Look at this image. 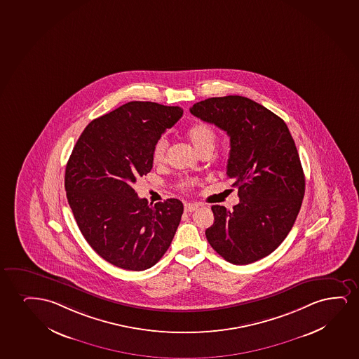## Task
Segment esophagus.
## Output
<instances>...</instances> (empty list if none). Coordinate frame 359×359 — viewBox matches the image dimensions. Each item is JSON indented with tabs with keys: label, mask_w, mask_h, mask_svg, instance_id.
I'll list each match as a JSON object with an SVG mask.
<instances>
[{
	"label": "esophagus",
	"mask_w": 359,
	"mask_h": 359,
	"mask_svg": "<svg viewBox=\"0 0 359 359\" xmlns=\"http://www.w3.org/2000/svg\"><path fill=\"white\" fill-rule=\"evenodd\" d=\"M184 208H185V212H195V210L198 208V205L189 202V203H185Z\"/></svg>",
	"instance_id": "obj_1"
}]
</instances>
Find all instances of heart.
<instances>
[{"label":"heart","instance_id":"1","mask_svg":"<svg viewBox=\"0 0 359 359\" xmlns=\"http://www.w3.org/2000/svg\"><path fill=\"white\" fill-rule=\"evenodd\" d=\"M187 136L198 152H202L203 149H213L217 141L215 129L205 123H196L190 126L187 130ZM167 139L164 136L159 137L152 149V161L154 164L163 163L167 156ZM182 185L187 187H191L192 182H184Z\"/></svg>","mask_w":359,"mask_h":359}]
</instances>
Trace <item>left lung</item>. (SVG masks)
I'll return each mask as SVG.
<instances>
[{"label":"left lung","mask_w":359,"mask_h":359,"mask_svg":"<svg viewBox=\"0 0 359 359\" xmlns=\"http://www.w3.org/2000/svg\"><path fill=\"white\" fill-rule=\"evenodd\" d=\"M190 112L226 131V174L240 198L233 210L212 205L215 223L205 238L233 264L259 261L284 241L302 205L306 182L289 128L280 116L243 96L207 98Z\"/></svg>","instance_id":"1"}]
</instances>
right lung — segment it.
<instances>
[{
	"instance_id": "obj_1",
	"label": "right lung",
	"mask_w": 359,
	"mask_h": 359,
	"mask_svg": "<svg viewBox=\"0 0 359 359\" xmlns=\"http://www.w3.org/2000/svg\"><path fill=\"white\" fill-rule=\"evenodd\" d=\"M182 116L177 106L131 101L85 128L65 167L75 222L98 256L126 270L149 269L172 243L184 205H149L134 184L152 169V149Z\"/></svg>"
}]
</instances>
